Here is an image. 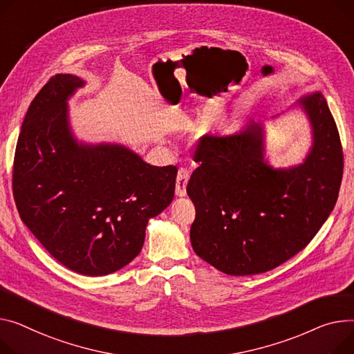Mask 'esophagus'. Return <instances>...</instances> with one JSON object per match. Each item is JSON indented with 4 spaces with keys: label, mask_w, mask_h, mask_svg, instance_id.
<instances>
[{
    "label": "esophagus",
    "mask_w": 354,
    "mask_h": 354,
    "mask_svg": "<svg viewBox=\"0 0 354 354\" xmlns=\"http://www.w3.org/2000/svg\"><path fill=\"white\" fill-rule=\"evenodd\" d=\"M189 178H191L189 169L179 168L176 175V187H175V194L178 196H186V186H187V182H189Z\"/></svg>",
    "instance_id": "1"
}]
</instances>
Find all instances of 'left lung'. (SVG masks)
I'll list each match as a JSON object with an SVG mask.
<instances>
[{
  "label": "left lung",
  "mask_w": 354,
  "mask_h": 354,
  "mask_svg": "<svg viewBox=\"0 0 354 354\" xmlns=\"http://www.w3.org/2000/svg\"><path fill=\"white\" fill-rule=\"evenodd\" d=\"M315 144L304 163L276 171L263 162L261 125L229 136L203 135L186 192L196 210L195 253L232 276L274 269L297 254L333 210L343 178V149L322 93L301 101Z\"/></svg>",
  "instance_id": "left-lung-1"
}]
</instances>
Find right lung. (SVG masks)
I'll return each mask as SVG.
<instances>
[{
    "mask_svg": "<svg viewBox=\"0 0 354 354\" xmlns=\"http://www.w3.org/2000/svg\"><path fill=\"white\" fill-rule=\"evenodd\" d=\"M84 82L50 78L30 105L14 156L18 214L58 262L104 276L139 254L148 219L175 194L178 168L151 167L116 145L78 147L66 122V100Z\"/></svg>",
    "mask_w": 354,
    "mask_h": 354,
    "instance_id": "obj_1",
    "label": "right lung"
}]
</instances>
